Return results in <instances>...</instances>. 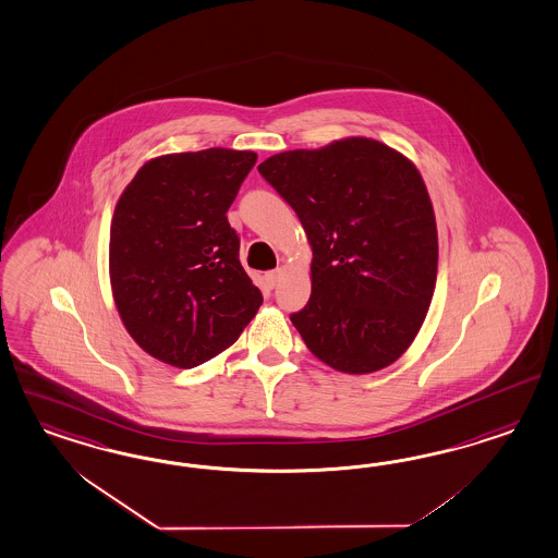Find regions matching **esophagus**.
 Returning <instances> with one entry per match:
<instances>
[{"mask_svg":"<svg viewBox=\"0 0 558 558\" xmlns=\"http://www.w3.org/2000/svg\"><path fill=\"white\" fill-rule=\"evenodd\" d=\"M281 277H283V271L277 269V271L267 272V275H265V281H267V286L272 289V287H277V283L281 281Z\"/></svg>","mask_w":558,"mask_h":558,"instance_id":"esophagus-1","label":"esophagus"}]
</instances>
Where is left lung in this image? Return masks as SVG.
<instances>
[{
	"label": "left lung",
	"mask_w": 558,
	"mask_h": 558,
	"mask_svg": "<svg viewBox=\"0 0 558 558\" xmlns=\"http://www.w3.org/2000/svg\"><path fill=\"white\" fill-rule=\"evenodd\" d=\"M258 173L312 244V295L289 318L336 371L363 375L412 344L438 271L430 195L412 160L371 138L287 150Z\"/></svg>",
	"instance_id": "8db88e82"
}]
</instances>
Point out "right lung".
Listing matches in <instances>:
<instances>
[{
    "label": "right lung",
    "mask_w": 558,
    "mask_h": 558,
    "mask_svg": "<svg viewBox=\"0 0 558 558\" xmlns=\"http://www.w3.org/2000/svg\"><path fill=\"white\" fill-rule=\"evenodd\" d=\"M251 150L207 148L148 160L120 195L110 230L118 314L143 351L193 368L236 342L263 303L228 223Z\"/></svg>",
    "instance_id": "obj_1"
}]
</instances>
